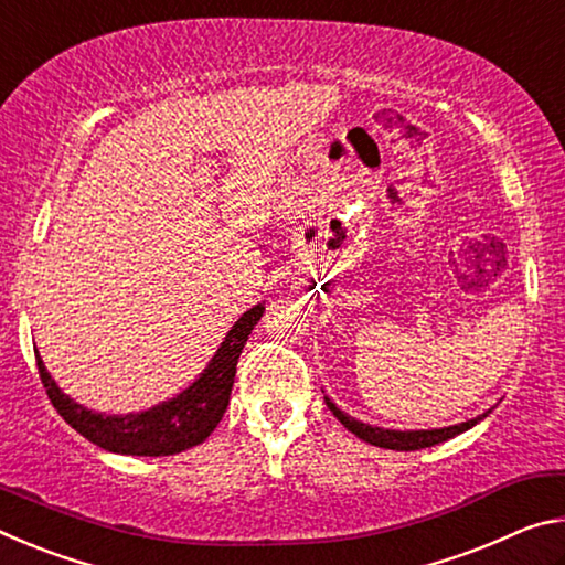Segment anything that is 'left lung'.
Listing matches in <instances>:
<instances>
[{"instance_id": "1", "label": "left lung", "mask_w": 565, "mask_h": 565, "mask_svg": "<svg viewBox=\"0 0 565 565\" xmlns=\"http://www.w3.org/2000/svg\"><path fill=\"white\" fill-rule=\"evenodd\" d=\"M323 398H327V406L333 411V416H337L353 436H359L361 441H366L371 446L391 448V451H418V448H428V446L444 444V441H448V438H454L458 434L468 431V428H473L478 420H483L486 416L491 414V408H489V411H486V414L476 416L471 420H463V424H456V426L420 428V431H398V428H384V426L363 424V420H356L353 416L343 414V411L337 404H333L329 396H323Z\"/></svg>"}]
</instances>
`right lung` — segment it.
Masks as SVG:
<instances>
[{"mask_svg": "<svg viewBox=\"0 0 565 565\" xmlns=\"http://www.w3.org/2000/svg\"><path fill=\"white\" fill-rule=\"evenodd\" d=\"M264 313V301L244 311L238 321L216 349L212 361L199 374V379L179 391L174 398L161 401V404L134 411V414H102L84 404H76L72 396L56 386L44 361L36 353V369H40L42 384L46 396L60 411V416L70 424L74 431H79L92 444H97L104 451L124 454V456H171L181 454L191 446L206 441L214 431L232 396L236 363L242 356V349L248 333L259 323Z\"/></svg>", "mask_w": 565, "mask_h": 565, "instance_id": "right-lung-1", "label": "right lung"}]
</instances>
